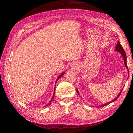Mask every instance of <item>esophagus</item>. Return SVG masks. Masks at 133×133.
<instances>
[{
    "label": "esophagus",
    "mask_w": 133,
    "mask_h": 133,
    "mask_svg": "<svg viewBox=\"0 0 133 133\" xmlns=\"http://www.w3.org/2000/svg\"><path fill=\"white\" fill-rule=\"evenodd\" d=\"M71 67H72V69H75V68H76V67H77V64H76L75 63L71 64Z\"/></svg>",
    "instance_id": "34e87169"
}]
</instances>
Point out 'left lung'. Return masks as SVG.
<instances>
[{
  "label": "left lung",
  "instance_id": "left-lung-1",
  "mask_svg": "<svg viewBox=\"0 0 133 133\" xmlns=\"http://www.w3.org/2000/svg\"><path fill=\"white\" fill-rule=\"evenodd\" d=\"M115 50L117 51H118V52H119V53L121 54V55H122L123 57L124 62L125 66L126 68H127V69H128V67H127V57H126L125 53L124 50V49H123V48L122 46H121V45L120 44V42H119V41L117 42V45H116V46ZM77 93L78 94V91L77 90ZM121 92H122V90H121V91H120V93L118 94V96H117L114 99V100H112V101H111V102H110L107 103H105V104H102V105H99V106H98V107H104V106H105V105H107V104H109L110 103H112V102H114V101H116V100H117V99L118 98V97L120 96Z\"/></svg>",
  "mask_w": 133,
  "mask_h": 133
}]
</instances>
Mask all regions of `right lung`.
Wrapping results in <instances>:
<instances>
[{"mask_svg":"<svg viewBox=\"0 0 133 133\" xmlns=\"http://www.w3.org/2000/svg\"><path fill=\"white\" fill-rule=\"evenodd\" d=\"M64 73H62L61 75H60V76H58V77H57V80H56V82H57V81L58 79H59V78H60V77H61L63 75H64ZM55 92H54V94H53V97H52V98H51V99L50 100V102H49V103H48V104L46 105V106H48V105H50V104H51V102H52L53 99L54 98V97H55Z\"/></svg>","mask_w":133,"mask_h":133,"instance_id":"right-lung-1","label":"right lung"}]
</instances>
